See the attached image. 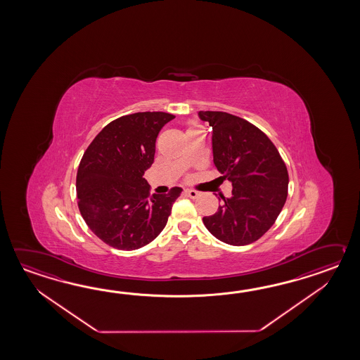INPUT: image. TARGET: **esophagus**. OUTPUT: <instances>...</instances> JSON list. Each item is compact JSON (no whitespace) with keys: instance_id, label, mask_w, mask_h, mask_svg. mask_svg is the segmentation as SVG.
<instances>
[{"instance_id":"34e87169","label":"esophagus","mask_w":360,"mask_h":360,"mask_svg":"<svg viewBox=\"0 0 360 360\" xmlns=\"http://www.w3.org/2000/svg\"><path fill=\"white\" fill-rule=\"evenodd\" d=\"M185 195H188V197H191V198L195 199L198 198L199 193L197 191H193V189H185Z\"/></svg>"}]
</instances>
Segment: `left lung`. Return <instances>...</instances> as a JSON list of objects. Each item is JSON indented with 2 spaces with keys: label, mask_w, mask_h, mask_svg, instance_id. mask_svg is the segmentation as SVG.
Returning a JSON list of instances; mask_svg holds the SVG:
<instances>
[{
  "label": "left lung",
  "mask_w": 360,
  "mask_h": 360,
  "mask_svg": "<svg viewBox=\"0 0 360 360\" xmlns=\"http://www.w3.org/2000/svg\"><path fill=\"white\" fill-rule=\"evenodd\" d=\"M212 127L216 169L231 185L216 214L203 217L214 237L231 245L252 243L276 222L288 191V172L271 140L252 123L225 112L200 110Z\"/></svg>",
  "instance_id": "left-lung-1"
}]
</instances>
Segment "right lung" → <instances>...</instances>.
<instances>
[{"instance_id": "obj_1", "label": "right lung", "mask_w": 360, "mask_h": 360, "mask_svg": "<svg viewBox=\"0 0 360 360\" xmlns=\"http://www.w3.org/2000/svg\"><path fill=\"white\" fill-rule=\"evenodd\" d=\"M175 115L141 112L108 123L86 149L77 171L78 208L104 243L138 250L158 237L183 189L149 195L144 172L154 162L155 140Z\"/></svg>"}]
</instances>
